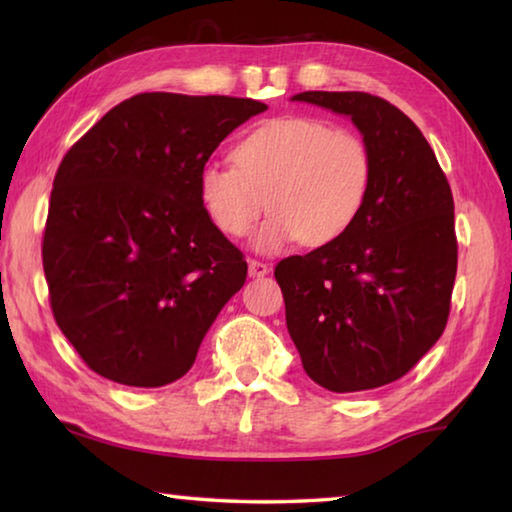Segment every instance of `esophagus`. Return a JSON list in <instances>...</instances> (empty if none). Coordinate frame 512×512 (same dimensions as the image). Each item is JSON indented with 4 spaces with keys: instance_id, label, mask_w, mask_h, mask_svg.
Wrapping results in <instances>:
<instances>
[{
    "instance_id": "34e87169",
    "label": "esophagus",
    "mask_w": 512,
    "mask_h": 512,
    "mask_svg": "<svg viewBox=\"0 0 512 512\" xmlns=\"http://www.w3.org/2000/svg\"><path fill=\"white\" fill-rule=\"evenodd\" d=\"M268 271H271V266L259 262V259H250V262H248V275L250 277H264V275H268Z\"/></svg>"
}]
</instances>
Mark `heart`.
Listing matches in <instances>:
<instances>
[{"label": "heart", "instance_id": "1", "mask_svg": "<svg viewBox=\"0 0 512 512\" xmlns=\"http://www.w3.org/2000/svg\"><path fill=\"white\" fill-rule=\"evenodd\" d=\"M235 164L210 162L198 176L207 216L223 235H255L262 253L293 241L309 248L339 241L359 219L372 187V153L348 128L314 117H277L246 133L232 151Z\"/></svg>", "mask_w": 512, "mask_h": 512}]
</instances>
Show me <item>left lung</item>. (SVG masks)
<instances>
[{"label": "left lung", "mask_w": 512, "mask_h": 512, "mask_svg": "<svg viewBox=\"0 0 512 512\" xmlns=\"http://www.w3.org/2000/svg\"><path fill=\"white\" fill-rule=\"evenodd\" d=\"M348 115L372 153L368 201L345 235L275 266L302 368L332 393L404 377L445 332L456 280L454 198L420 128L368 92H300Z\"/></svg>", "instance_id": "8db88e82"}]
</instances>
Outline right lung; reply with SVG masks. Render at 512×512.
Returning <instances> with one entry per match:
<instances>
[{
  "label": "right lung",
  "instance_id": "1",
  "mask_svg": "<svg viewBox=\"0 0 512 512\" xmlns=\"http://www.w3.org/2000/svg\"><path fill=\"white\" fill-rule=\"evenodd\" d=\"M268 106L144 92L106 112L56 171L42 235L49 305L97 375L171 384L244 287V253L216 228L198 176L216 146Z\"/></svg>",
  "mask_w": 512,
  "mask_h": 512
}]
</instances>
